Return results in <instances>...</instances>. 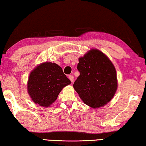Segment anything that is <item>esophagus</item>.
<instances>
[{
	"label": "esophagus",
	"mask_w": 146,
	"mask_h": 146,
	"mask_svg": "<svg viewBox=\"0 0 146 146\" xmlns=\"http://www.w3.org/2000/svg\"><path fill=\"white\" fill-rule=\"evenodd\" d=\"M69 80H71V82H73V80H74V77L73 75H69Z\"/></svg>",
	"instance_id": "obj_1"
}]
</instances>
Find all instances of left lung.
I'll use <instances>...</instances> for the list:
<instances>
[{
  "label": "left lung",
  "mask_w": 146,
  "mask_h": 146,
  "mask_svg": "<svg viewBox=\"0 0 146 146\" xmlns=\"http://www.w3.org/2000/svg\"><path fill=\"white\" fill-rule=\"evenodd\" d=\"M79 62L80 75L74 82V89L87 106L92 108L105 106L113 98L117 88L113 64L97 49H91L79 58Z\"/></svg>",
  "instance_id": "left-lung-1"
}]
</instances>
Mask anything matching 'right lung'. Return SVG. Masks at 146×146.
Instances as JSON below:
<instances>
[{"label":"right lung","instance_id":"right-lung-1","mask_svg":"<svg viewBox=\"0 0 146 146\" xmlns=\"http://www.w3.org/2000/svg\"><path fill=\"white\" fill-rule=\"evenodd\" d=\"M69 84L70 80L62 67L55 63L44 62L30 73L27 91L35 104L48 107L56 100L63 88Z\"/></svg>","mask_w":146,"mask_h":146}]
</instances>
